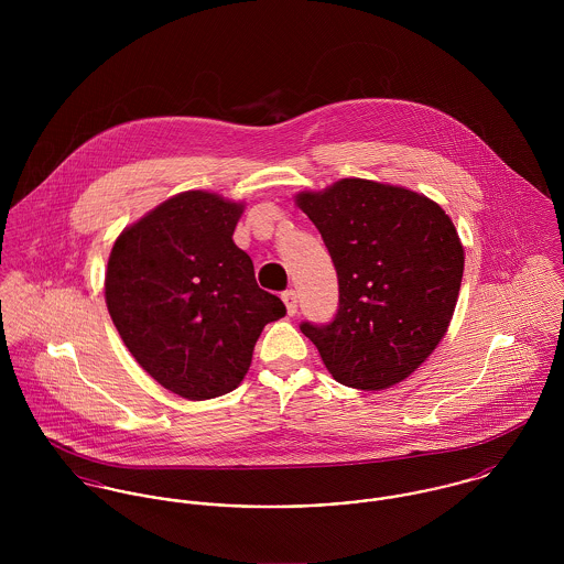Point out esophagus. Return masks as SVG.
I'll list each match as a JSON object with an SVG mask.
<instances>
[{
	"label": "esophagus",
	"instance_id": "esophagus-1",
	"mask_svg": "<svg viewBox=\"0 0 564 564\" xmlns=\"http://www.w3.org/2000/svg\"><path fill=\"white\" fill-rule=\"evenodd\" d=\"M282 302L286 304V313L293 317L297 313V293L291 289V291H284L282 293Z\"/></svg>",
	"mask_w": 564,
	"mask_h": 564
}]
</instances>
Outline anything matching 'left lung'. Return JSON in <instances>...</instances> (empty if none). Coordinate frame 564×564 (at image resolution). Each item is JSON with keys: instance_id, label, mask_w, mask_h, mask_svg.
<instances>
[{"instance_id": "8db88e82", "label": "left lung", "mask_w": 564, "mask_h": 564, "mask_svg": "<svg viewBox=\"0 0 564 564\" xmlns=\"http://www.w3.org/2000/svg\"><path fill=\"white\" fill-rule=\"evenodd\" d=\"M295 204L322 232L338 275V313L302 323L332 378L382 391L443 340L460 293L465 249L445 210L403 186L343 177Z\"/></svg>"}]
</instances>
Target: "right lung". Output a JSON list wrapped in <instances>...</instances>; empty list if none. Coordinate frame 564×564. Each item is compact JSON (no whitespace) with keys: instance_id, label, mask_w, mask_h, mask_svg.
Listing matches in <instances>:
<instances>
[{"instance_id":"1","label":"right lung","mask_w":564,"mask_h":564,"mask_svg":"<svg viewBox=\"0 0 564 564\" xmlns=\"http://www.w3.org/2000/svg\"><path fill=\"white\" fill-rule=\"evenodd\" d=\"M245 204L208 191L169 197L112 245L104 295L137 362L202 402L235 391L267 323L286 315L232 241Z\"/></svg>"}]
</instances>
